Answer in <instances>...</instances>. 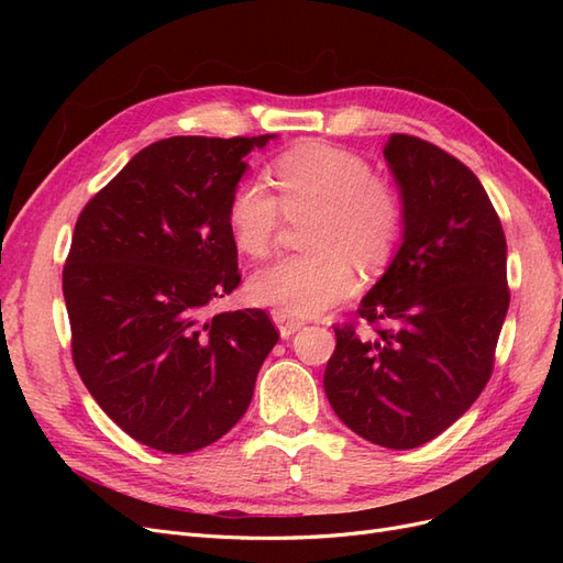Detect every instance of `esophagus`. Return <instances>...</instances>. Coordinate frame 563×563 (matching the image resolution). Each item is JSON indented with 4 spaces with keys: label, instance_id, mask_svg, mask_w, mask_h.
I'll use <instances>...</instances> for the list:
<instances>
[{
    "label": "esophagus",
    "instance_id": "34e87169",
    "mask_svg": "<svg viewBox=\"0 0 563 563\" xmlns=\"http://www.w3.org/2000/svg\"><path fill=\"white\" fill-rule=\"evenodd\" d=\"M272 319H275V323H277V329H279V335L282 338H288V335H294L300 327H302V319H296V317H291V314H286V312H282V310H275L272 312Z\"/></svg>",
    "mask_w": 563,
    "mask_h": 563
}]
</instances>
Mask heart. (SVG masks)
Masks as SVG:
<instances>
[{"mask_svg":"<svg viewBox=\"0 0 563 563\" xmlns=\"http://www.w3.org/2000/svg\"><path fill=\"white\" fill-rule=\"evenodd\" d=\"M277 197L258 180H240L228 199V230L236 251L265 258L282 218L312 216L305 244L312 253L286 255L255 272L249 294L291 317L314 314L356 291V265L376 269L395 251L404 209L395 187L350 150L302 143L269 166Z\"/></svg>","mask_w":563,"mask_h":563,"instance_id":"heart-1","label":"heart"}]
</instances>
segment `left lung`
Here are the masks:
<instances>
[{"mask_svg":"<svg viewBox=\"0 0 563 563\" xmlns=\"http://www.w3.org/2000/svg\"><path fill=\"white\" fill-rule=\"evenodd\" d=\"M404 236L385 275L364 296L360 335L335 327L323 389L335 416L371 444H428L486 387L509 308L500 218L470 168L416 135L385 145Z\"/></svg>","mask_w":563,"mask_h":563,"instance_id":"8db88e82","label":"left lung"}]
</instances>
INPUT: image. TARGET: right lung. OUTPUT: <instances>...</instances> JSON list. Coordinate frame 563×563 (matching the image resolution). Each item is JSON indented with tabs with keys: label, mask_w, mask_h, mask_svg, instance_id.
Here are the masks:
<instances>
[{
	"label": "right lung",
	"mask_w": 563,
	"mask_h": 563,
	"mask_svg": "<svg viewBox=\"0 0 563 563\" xmlns=\"http://www.w3.org/2000/svg\"><path fill=\"white\" fill-rule=\"evenodd\" d=\"M269 139L152 143L77 218L63 267L73 360L98 406L150 449L192 453L228 434L279 340L263 310L207 314L242 282L228 199Z\"/></svg>",
	"instance_id": "obj_1"
}]
</instances>
